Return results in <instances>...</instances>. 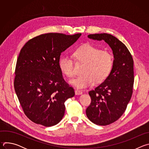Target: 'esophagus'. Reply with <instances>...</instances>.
Returning <instances> with one entry per match:
<instances>
[{"instance_id": "obj_1", "label": "esophagus", "mask_w": 149, "mask_h": 149, "mask_svg": "<svg viewBox=\"0 0 149 149\" xmlns=\"http://www.w3.org/2000/svg\"><path fill=\"white\" fill-rule=\"evenodd\" d=\"M75 93L76 95H81L82 94V92L81 90H75Z\"/></svg>"}]
</instances>
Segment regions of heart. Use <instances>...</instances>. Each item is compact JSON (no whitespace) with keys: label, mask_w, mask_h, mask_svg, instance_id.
Returning <instances> with one entry per match:
<instances>
[{"label":"heart","mask_w":149,"mask_h":149,"mask_svg":"<svg viewBox=\"0 0 149 149\" xmlns=\"http://www.w3.org/2000/svg\"><path fill=\"white\" fill-rule=\"evenodd\" d=\"M75 61L84 63L82 75L70 80L77 88H84L96 82L105 81L110 75L114 63L113 54L109 51L101 50L90 44H85L73 52ZM62 73L67 77L74 75V61L67 56L60 58L58 62Z\"/></svg>","instance_id":"b5f03b06"}]
</instances>
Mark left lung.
Masks as SVG:
<instances>
[{"label":"left lung","mask_w":149,"mask_h":149,"mask_svg":"<svg viewBox=\"0 0 149 149\" xmlns=\"http://www.w3.org/2000/svg\"><path fill=\"white\" fill-rule=\"evenodd\" d=\"M88 37L104 40L111 47L114 55L110 75L94 90L89 91L91 102L86 110L87 116L91 122L107 125L123 114L131 99L134 84L133 59L126 46L110 34H90Z\"/></svg>","instance_id":"obj_1"}]
</instances>
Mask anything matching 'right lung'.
<instances>
[{"label": "right lung", "instance_id": "add662e5", "mask_svg": "<svg viewBox=\"0 0 149 149\" xmlns=\"http://www.w3.org/2000/svg\"><path fill=\"white\" fill-rule=\"evenodd\" d=\"M81 35L42 34L29 40L21 49L14 88L25 114L33 123L51 127L64 116V102L75 92L63 79L58 62L61 53Z\"/></svg>", "mask_w": 149, "mask_h": 149}]
</instances>
